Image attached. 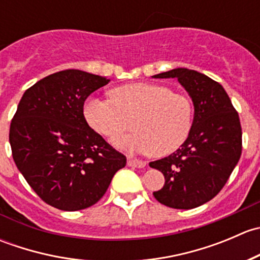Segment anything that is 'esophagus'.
Listing matches in <instances>:
<instances>
[{
  "label": "esophagus",
  "instance_id": "esophagus-1",
  "mask_svg": "<svg viewBox=\"0 0 260 260\" xmlns=\"http://www.w3.org/2000/svg\"><path fill=\"white\" fill-rule=\"evenodd\" d=\"M127 165L129 167H137V169H142V167L146 166V161H142V159L135 158L133 156H128Z\"/></svg>",
  "mask_w": 260,
  "mask_h": 260
}]
</instances>
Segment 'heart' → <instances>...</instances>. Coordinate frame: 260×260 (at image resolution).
I'll list each match as a JSON object with an SVG mask.
<instances>
[{
    "instance_id": "b5f03b06",
    "label": "heart",
    "mask_w": 260,
    "mask_h": 260,
    "mask_svg": "<svg viewBox=\"0 0 260 260\" xmlns=\"http://www.w3.org/2000/svg\"><path fill=\"white\" fill-rule=\"evenodd\" d=\"M111 95L112 99H86L84 117L95 132L109 140L137 128L135 135L118 138L115 146L166 156L190 136L193 104L186 94L162 84L133 83L114 88Z\"/></svg>"
}]
</instances>
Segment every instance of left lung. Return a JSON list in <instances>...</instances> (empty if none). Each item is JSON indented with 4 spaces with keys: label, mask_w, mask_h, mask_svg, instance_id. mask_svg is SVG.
<instances>
[{
    "label": "left lung",
    "mask_w": 260,
    "mask_h": 260,
    "mask_svg": "<svg viewBox=\"0 0 260 260\" xmlns=\"http://www.w3.org/2000/svg\"><path fill=\"white\" fill-rule=\"evenodd\" d=\"M153 78H177L195 107L192 129L183 145L149 162L165 176V186L153 196L172 209L198 208L221 191L242 156L239 114L224 88L196 70L177 68Z\"/></svg>",
    "instance_id": "8db88e82"
}]
</instances>
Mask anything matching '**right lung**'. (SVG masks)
<instances>
[{
	"label": "right lung",
	"instance_id": "obj_1",
	"mask_svg": "<svg viewBox=\"0 0 260 260\" xmlns=\"http://www.w3.org/2000/svg\"><path fill=\"white\" fill-rule=\"evenodd\" d=\"M108 83L77 69L54 73L23 93L11 120L17 169L41 200L60 210L98 203L127 164L84 117L85 99Z\"/></svg>",
	"mask_w": 260,
	"mask_h": 260
}]
</instances>
